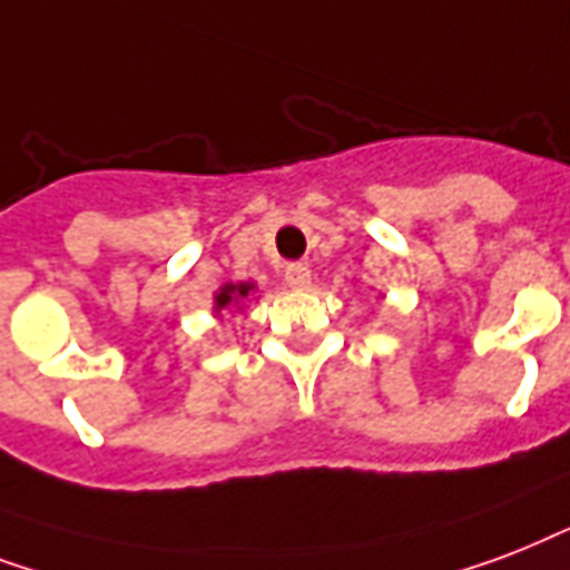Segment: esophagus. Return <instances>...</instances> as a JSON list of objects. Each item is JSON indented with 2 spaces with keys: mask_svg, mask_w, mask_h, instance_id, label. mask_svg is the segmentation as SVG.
<instances>
[{
  "mask_svg": "<svg viewBox=\"0 0 570 570\" xmlns=\"http://www.w3.org/2000/svg\"><path fill=\"white\" fill-rule=\"evenodd\" d=\"M308 282H312V271H308L306 264H288V267H285V285H288V288L303 291L308 288Z\"/></svg>",
  "mask_w": 570,
  "mask_h": 570,
  "instance_id": "34e87169",
  "label": "esophagus"
}]
</instances>
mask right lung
<instances>
[{
    "label": "right lung",
    "instance_id": "obj_1",
    "mask_svg": "<svg viewBox=\"0 0 570 570\" xmlns=\"http://www.w3.org/2000/svg\"><path fill=\"white\" fill-rule=\"evenodd\" d=\"M253 285H225L219 294H216V308H225L228 303H237V297H246Z\"/></svg>",
    "mask_w": 570,
    "mask_h": 570
}]
</instances>
